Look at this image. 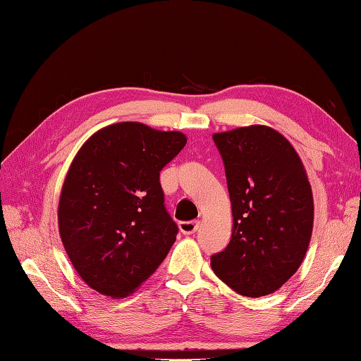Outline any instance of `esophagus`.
<instances>
[{"mask_svg":"<svg viewBox=\"0 0 361 361\" xmlns=\"http://www.w3.org/2000/svg\"><path fill=\"white\" fill-rule=\"evenodd\" d=\"M200 222L199 221H191V222H180L179 230L183 234H195L197 231Z\"/></svg>","mask_w":361,"mask_h":361,"instance_id":"obj_1","label":"esophagus"}]
</instances>
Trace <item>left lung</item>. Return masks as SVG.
Segmentation results:
<instances>
[{
  "instance_id": "left-lung-1",
  "label": "left lung",
  "mask_w": 361,
  "mask_h": 361,
  "mask_svg": "<svg viewBox=\"0 0 361 361\" xmlns=\"http://www.w3.org/2000/svg\"><path fill=\"white\" fill-rule=\"evenodd\" d=\"M233 211L228 247L211 257L216 276L247 297L276 293L300 268L311 242L314 199L300 156L268 126L213 135Z\"/></svg>"
}]
</instances>
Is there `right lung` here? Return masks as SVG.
<instances>
[{
	"label": "right lung",
	"mask_w": 361,
	"mask_h": 361,
	"mask_svg": "<svg viewBox=\"0 0 361 361\" xmlns=\"http://www.w3.org/2000/svg\"><path fill=\"white\" fill-rule=\"evenodd\" d=\"M187 144L180 131L116 122L85 140L58 204L67 256L94 291L122 298L159 268L178 234L159 171Z\"/></svg>",
	"instance_id": "add662e5"
}]
</instances>
